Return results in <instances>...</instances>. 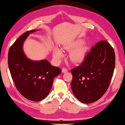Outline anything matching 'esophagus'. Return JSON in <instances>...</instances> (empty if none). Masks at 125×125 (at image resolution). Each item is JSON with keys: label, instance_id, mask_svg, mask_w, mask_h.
Segmentation results:
<instances>
[{"label": "esophagus", "instance_id": "1", "mask_svg": "<svg viewBox=\"0 0 125 125\" xmlns=\"http://www.w3.org/2000/svg\"><path fill=\"white\" fill-rule=\"evenodd\" d=\"M67 71H68V70H67V69L66 68V67H63V68L62 69V73H66V72H67Z\"/></svg>", "mask_w": 125, "mask_h": 125}]
</instances>
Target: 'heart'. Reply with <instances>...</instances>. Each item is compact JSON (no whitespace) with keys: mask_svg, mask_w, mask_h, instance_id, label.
<instances>
[{"mask_svg":"<svg viewBox=\"0 0 125 125\" xmlns=\"http://www.w3.org/2000/svg\"><path fill=\"white\" fill-rule=\"evenodd\" d=\"M83 42H76L75 45H73V46H70V47H67V49H71L73 48V47H76L80 45ZM87 50V48L86 46L83 45L79 47H77L76 49H75L74 50H73L70 54V59L73 62H81L83 60V59H85L86 54V52ZM54 56L55 58L56 59H60L62 56V52L61 51L58 49H56L54 50Z\"/></svg>","mask_w":125,"mask_h":125,"instance_id":"b5f03b06","label":"heart"}]
</instances>
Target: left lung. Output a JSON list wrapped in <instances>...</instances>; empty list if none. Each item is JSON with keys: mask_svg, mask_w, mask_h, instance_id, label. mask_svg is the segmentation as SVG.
Returning <instances> with one entry per match:
<instances>
[{"mask_svg": "<svg viewBox=\"0 0 125 125\" xmlns=\"http://www.w3.org/2000/svg\"><path fill=\"white\" fill-rule=\"evenodd\" d=\"M115 66L113 48L101 40L91 48L79 66L71 69V87L75 96L85 104L100 99L107 90Z\"/></svg>", "mask_w": 125, "mask_h": 125, "instance_id": "1", "label": "left lung"}]
</instances>
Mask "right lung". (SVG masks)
Instances as JSON below:
<instances>
[{"label": "right lung", "instance_id": "right-lung-1", "mask_svg": "<svg viewBox=\"0 0 125 125\" xmlns=\"http://www.w3.org/2000/svg\"><path fill=\"white\" fill-rule=\"evenodd\" d=\"M31 30L22 34L9 49L8 66L11 78L18 91L32 101L45 99L50 93L54 77L61 73L58 67L53 66L48 60L32 61L26 58L22 44Z\"/></svg>", "mask_w": 125, "mask_h": 125}]
</instances>
